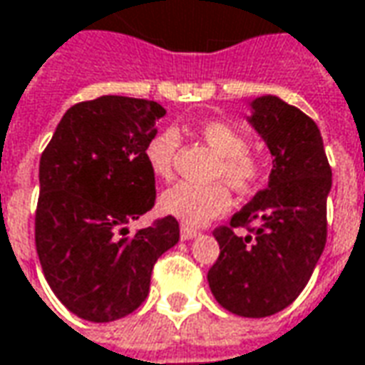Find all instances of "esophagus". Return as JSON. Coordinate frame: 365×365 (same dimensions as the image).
Masks as SVG:
<instances>
[{"instance_id": "esophagus-1", "label": "esophagus", "mask_w": 365, "mask_h": 365, "mask_svg": "<svg viewBox=\"0 0 365 365\" xmlns=\"http://www.w3.org/2000/svg\"><path fill=\"white\" fill-rule=\"evenodd\" d=\"M182 240H193V237H197L200 232L197 230H193V227H187V225H182Z\"/></svg>"}]
</instances>
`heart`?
Segmentation results:
<instances>
[{
  "label": "heart",
  "mask_w": 365,
  "mask_h": 365,
  "mask_svg": "<svg viewBox=\"0 0 365 365\" xmlns=\"http://www.w3.org/2000/svg\"><path fill=\"white\" fill-rule=\"evenodd\" d=\"M197 133L212 151L220 155L214 168L215 180H224L237 193L254 192L264 178L262 160L247 151V138L227 121H203ZM180 145L175 130L158 131L145 145V162L153 175L168 180L173 173V162ZM230 190L222 182H180L168 187L160 197V210L185 225H203L230 207Z\"/></svg>",
  "instance_id": "obj_1"
}]
</instances>
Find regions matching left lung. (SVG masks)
Segmentation results:
<instances>
[{"mask_svg":"<svg viewBox=\"0 0 365 365\" xmlns=\"http://www.w3.org/2000/svg\"><path fill=\"white\" fill-rule=\"evenodd\" d=\"M250 123L274 155L266 190L227 225L215 227L220 257L207 272L217 304L242 318H266L296 299L328 237L331 187L316 121L276 96L252 101ZM244 227L245 236L237 234Z\"/></svg>","mask_w":365,"mask_h":365,"instance_id":"8db88e82","label":"left lung"}]
</instances>
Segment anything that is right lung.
Instances as JSON below:
<instances>
[{
    "instance_id": "obj_1",
    "label": "right lung",
    "mask_w": 365,
    "mask_h": 365,
    "mask_svg": "<svg viewBox=\"0 0 365 365\" xmlns=\"http://www.w3.org/2000/svg\"><path fill=\"white\" fill-rule=\"evenodd\" d=\"M163 115L150 99L79 101L41 153L37 255L49 287L78 318L101 324L135 312L158 257L180 240L172 215L128 230L155 203L145 145Z\"/></svg>"
}]
</instances>
